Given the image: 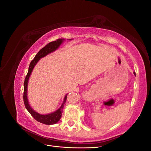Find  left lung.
<instances>
[{"label":"left lung","mask_w":151,"mask_h":151,"mask_svg":"<svg viewBox=\"0 0 151 151\" xmlns=\"http://www.w3.org/2000/svg\"><path fill=\"white\" fill-rule=\"evenodd\" d=\"M134 74L135 76V72H134Z\"/></svg>","instance_id":"obj_1"}]
</instances>
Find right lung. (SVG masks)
Returning <instances> with one entry per match:
<instances>
[{
	"instance_id": "obj_1",
	"label": "right lung",
	"mask_w": 151,
	"mask_h": 151,
	"mask_svg": "<svg viewBox=\"0 0 151 151\" xmlns=\"http://www.w3.org/2000/svg\"><path fill=\"white\" fill-rule=\"evenodd\" d=\"M73 39H69L68 40H72ZM65 41V39L61 38L58 39L57 41H54V42H50L46 46L41 49L38 53L36 55L34 59L32 60L30 63L29 68H28V72L27 74L26 78L24 83V94H23V99L25 107L27 110L31 114V116H33L36 120L38 122L43 123L45 125H53L57 123L59 120H60V118L62 117V109L64 106V104L66 102L67 96L68 94H66L64 98H63V101L62 104L58 109H57L56 111H55L52 113H48V114H40L38 112H36L35 110L31 108L30 104L29 103L28 98V82L30 76L32 72H33L35 65L37 64V63L39 62L42 58L45 57V56L48 55V54L51 53L56 50L60 47V45L63 43V42Z\"/></svg>"
}]
</instances>
